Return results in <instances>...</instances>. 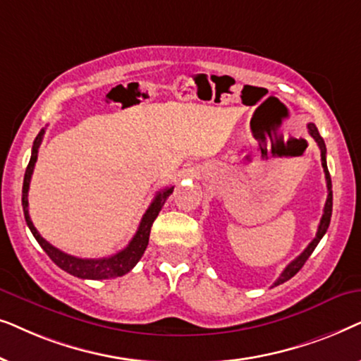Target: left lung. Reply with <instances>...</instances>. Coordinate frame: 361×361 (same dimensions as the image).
<instances>
[{
    "instance_id": "8db88e82",
    "label": "left lung",
    "mask_w": 361,
    "mask_h": 361,
    "mask_svg": "<svg viewBox=\"0 0 361 361\" xmlns=\"http://www.w3.org/2000/svg\"><path fill=\"white\" fill-rule=\"evenodd\" d=\"M307 130H309V135L314 137L315 142H317L319 149H320V159H322V167H324V172H325V180H327V190H329V195H327V202H325V207H324V215L322 219H320V224H319V228H317V235H315V238L310 241L307 248H305L302 253H300L298 258L294 261H290V263L286 266V269L281 273V276L278 279H276L274 286H279L286 283V281H289L293 278L294 274L299 273V269L302 268L305 261L309 259V256L312 255V251L315 250V246L319 245V241L322 240V236L325 235V231H327L329 225H330V216H332V180H330V174H329V169H327V159H325V154H327V149H325V142L322 140V136L319 135V130L317 126L314 125V123H309L307 125Z\"/></svg>"
}]
</instances>
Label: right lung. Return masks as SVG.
<instances>
[{"mask_svg":"<svg viewBox=\"0 0 361 361\" xmlns=\"http://www.w3.org/2000/svg\"><path fill=\"white\" fill-rule=\"evenodd\" d=\"M44 133H46V130L39 131L36 140H34L31 159H29L26 174H24V182H23V212H24V219H26V224L29 226V230H31V233L34 235V238L37 240V243L41 245V248L46 251L49 258H51L59 268L67 271L68 274L77 276V278L80 279H108V278H118V276L130 273V271L136 266L137 261L141 259L142 253H145L146 246L149 243L152 221L156 220L157 215H159L162 205H164L167 197L172 194L174 187H167V189H162L157 192L154 200L151 202L149 207H147L146 214L142 215L136 235L133 236V240L128 243L125 250L118 251L116 255L108 256V258H98V259H83V258H77V256L63 253V251L56 248V246H52L49 241H46L41 235H39L36 226L32 225L31 216H29V210H27L29 184H31V176H32L34 166H36L39 146H41L42 142Z\"/></svg>","mask_w":361,"mask_h":361,"instance_id":"1","label":"right lung"}]
</instances>
